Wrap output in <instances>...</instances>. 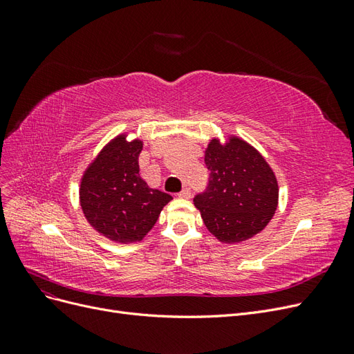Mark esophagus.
I'll list each match as a JSON object with an SVG mask.
<instances>
[{
	"label": "esophagus",
	"instance_id": "1",
	"mask_svg": "<svg viewBox=\"0 0 354 354\" xmlns=\"http://www.w3.org/2000/svg\"><path fill=\"white\" fill-rule=\"evenodd\" d=\"M180 199H189L190 196H192V192H190V189L189 187H185L183 190L180 192V194L177 195Z\"/></svg>",
	"mask_w": 354,
	"mask_h": 354
}]
</instances>
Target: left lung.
Masks as SVG:
<instances>
[{
	"mask_svg": "<svg viewBox=\"0 0 354 354\" xmlns=\"http://www.w3.org/2000/svg\"><path fill=\"white\" fill-rule=\"evenodd\" d=\"M208 187L194 202L209 233L223 243H238L260 233L277 208L279 187L263 155L239 137L205 151Z\"/></svg>",
	"mask_w": 354,
	"mask_h": 354,
	"instance_id": "left-lung-1",
	"label": "left lung"
}]
</instances>
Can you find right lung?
Here are the masks:
<instances>
[{"instance_id": "obj_1", "label": "right lung", "mask_w": 354, "mask_h": 354, "mask_svg": "<svg viewBox=\"0 0 354 354\" xmlns=\"http://www.w3.org/2000/svg\"><path fill=\"white\" fill-rule=\"evenodd\" d=\"M143 142L116 136L84 171L80 203L91 227L113 242L142 241L173 199L151 189L138 174Z\"/></svg>"}]
</instances>
